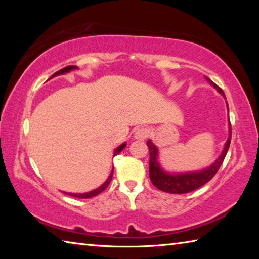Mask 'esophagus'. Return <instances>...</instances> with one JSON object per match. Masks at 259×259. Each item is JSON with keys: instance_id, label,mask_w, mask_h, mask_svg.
I'll list each match as a JSON object with an SVG mask.
<instances>
[{"instance_id": "34e87169", "label": "esophagus", "mask_w": 259, "mask_h": 259, "mask_svg": "<svg viewBox=\"0 0 259 259\" xmlns=\"http://www.w3.org/2000/svg\"><path fill=\"white\" fill-rule=\"evenodd\" d=\"M148 136H150V130L145 128V126H143V128H138L135 133V138L138 140H145Z\"/></svg>"}]
</instances>
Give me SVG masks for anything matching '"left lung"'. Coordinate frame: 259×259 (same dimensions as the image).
<instances>
[{"mask_svg":"<svg viewBox=\"0 0 259 259\" xmlns=\"http://www.w3.org/2000/svg\"><path fill=\"white\" fill-rule=\"evenodd\" d=\"M210 84H212L216 89L221 93L223 96H225L224 91L219 88L216 83H213L210 78L207 77ZM229 106V105H227ZM231 137H232V128L230 123V137L227 139L225 144V148L223 151L222 155L219 159L214 162V163L210 166V168L203 170L200 172H193V174H181V175H169L162 171L159 163H157V148L153 145V144L148 140L147 146L150 150V178L153 185L159 190L172 193V194H184V193H190L192 191L196 190L201 186H203L205 183L211 181L212 177L217 174V171L223 164L226 153L229 151L230 144H231Z\"/></svg>","mask_w":259,"mask_h":259,"instance_id":"obj_1","label":"left lung"}]
</instances>
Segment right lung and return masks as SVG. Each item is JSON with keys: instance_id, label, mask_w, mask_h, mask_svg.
I'll return each mask as SVG.
<instances>
[{"instance_id": "add662e5", "label": "right lung", "mask_w": 259, "mask_h": 259, "mask_svg": "<svg viewBox=\"0 0 259 259\" xmlns=\"http://www.w3.org/2000/svg\"><path fill=\"white\" fill-rule=\"evenodd\" d=\"M74 68H76V66H66V67H64V68H61V69H59L58 72H56L51 77H54V76H56V75H59V74L67 73V72H69V71H72V69H74ZM124 147H125V144H123V145H121V146L117 147L116 150H115V152H114V155L119 154V153H120L122 150H123ZM112 177H113V171L111 172V175H109V177H108L107 181L105 182L102 186L98 187L97 190H94V191H91V192H89V193H83V194H73V193H66V194L71 195V196H74V198H78V199H89V198H93V196H96V195H98L99 193H102V192L105 190V188H106V187L109 185V183H111V181H112Z\"/></svg>"}]
</instances>
